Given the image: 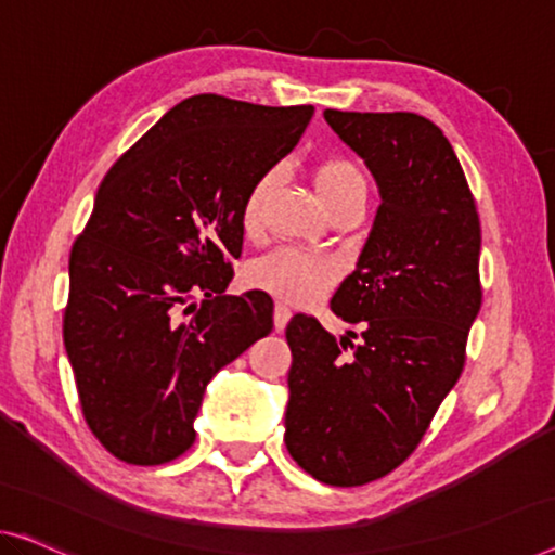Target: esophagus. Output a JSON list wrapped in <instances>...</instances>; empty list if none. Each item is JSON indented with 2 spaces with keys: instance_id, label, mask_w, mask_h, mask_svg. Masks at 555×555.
Returning a JSON list of instances; mask_svg holds the SVG:
<instances>
[{
  "instance_id": "esophagus-1",
  "label": "esophagus",
  "mask_w": 555,
  "mask_h": 555,
  "mask_svg": "<svg viewBox=\"0 0 555 555\" xmlns=\"http://www.w3.org/2000/svg\"><path fill=\"white\" fill-rule=\"evenodd\" d=\"M288 319H292V311H288L284 304H276L274 306V328L284 331L286 324H288Z\"/></svg>"
}]
</instances>
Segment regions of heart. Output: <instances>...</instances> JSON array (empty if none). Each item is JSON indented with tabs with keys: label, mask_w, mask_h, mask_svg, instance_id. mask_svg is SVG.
I'll list each match as a JSON object with an SVG mask.
<instances>
[{
	"label": "heart",
	"mask_w": 555,
	"mask_h": 555,
	"mask_svg": "<svg viewBox=\"0 0 555 555\" xmlns=\"http://www.w3.org/2000/svg\"><path fill=\"white\" fill-rule=\"evenodd\" d=\"M274 171L261 173L246 192L242 204V229L246 234L259 231L263 204L274 186ZM311 181L331 217L341 211H363L369 181L363 169L349 156L331 154L319 159L311 169ZM338 279H341V267L334 259L296 249H279L263 259H256L244 274L246 286L259 288L292 306H306L321 299L336 286Z\"/></svg>",
	"instance_id": "obj_1"
}]
</instances>
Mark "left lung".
Segmentation results:
<instances>
[{
	"label": "left lung",
	"mask_w": 555,
	"mask_h": 555,
	"mask_svg": "<svg viewBox=\"0 0 555 555\" xmlns=\"http://www.w3.org/2000/svg\"><path fill=\"white\" fill-rule=\"evenodd\" d=\"M324 119L366 162L382 204L357 271L331 299L336 317L361 324V344L336 341L304 313L288 321L284 441L317 481L363 486L411 456L459 382L481 309V224L434 121L338 109ZM346 343L351 358L343 357Z\"/></svg>",
	"instance_id": "left-lung-1"
}]
</instances>
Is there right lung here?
I'll use <instances>...</instances> for the list:
<instances>
[{
    "mask_svg": "<svg viewBox=\"0 0 555 555\" xmlns=\"http://www.w3.org/2000/svg\"><path fill=\"white\" fill-rule=\"evenodd\" d=\"M311 117L309 104L196 94L106 171L69 254L64 346L87 424L112 456L179 459L206 384L274 328L269 294L224 292L244 196Z\"/></svg>",
    "mask_w": 555,
    "mask_h": 555,
    "instance_id": "add662e5",
    "label": "right lung"
}]
</instances>
